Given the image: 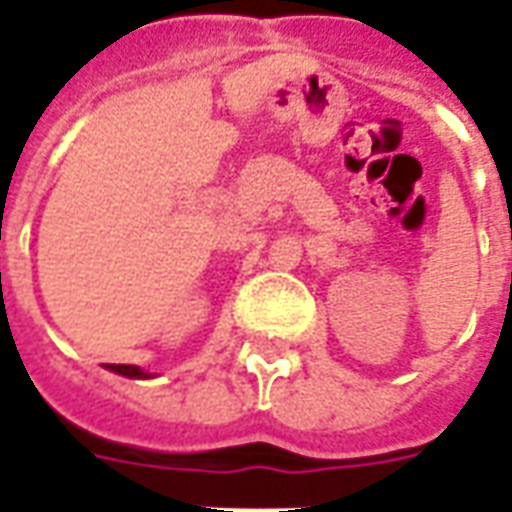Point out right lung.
Here are the masks:
<instances>
[{
	"instance_id": "add662e5",
	"label": "right lung",
	"mask_w": 512,
	"mask_h": 512,
	"mask_svg": "<svg viewBox=\"0 0 512 512\" xmlns=\"http://www.w3.org/2000/svg\"><path fill=\"white\" fill-rule=\"evenodd\" d=\"M107 368H110V371H116V374H121V377H132V380H146V377H152L149 371H144V368H138V366H116V363L110 366V363H107Z\"/></svg>"
}]
</instances>
